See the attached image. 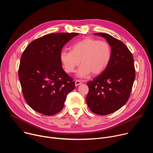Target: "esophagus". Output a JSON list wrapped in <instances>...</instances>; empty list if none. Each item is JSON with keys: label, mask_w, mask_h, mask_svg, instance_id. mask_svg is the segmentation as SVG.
<instances>
[{"label": "esophagus", "mask_w": 153, "mask_h": 153, "mask_svg": "<svg viewBox=\"0 0 153 153\" xmlns=\"http://www.w3.org/2000/svg\"><path fill=\"white\" fill-rule=\"evenodd\" d=\"M82 82L80 80H76V82H75V85H76V86H78V85H80V84H82Z\"/></svg>", "instance_id": "1"}]
</instances>
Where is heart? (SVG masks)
<instances>
[{
	"label": "heart",
	"instance_id": "obj_1",
	"mask_svg": "<svg viewBox=\"0 0 153 153\" xmlns=\"http://www.w3.org/2000/svg\"><path fill=\"white\" fill-rule=\"evenodd\" d=\"M111 55V47L107 42L86 38L74 44L71 51H62L60 60L68 73L75 71L80 60L82 65L77 71V76L84 78L91 73L97 75L103 72L110 63Z\"/></svg>",
	"mask_w": 153,
	"mask_h": 153
}]
</instances>
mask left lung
<instances>
[{
  "mask_svg": "<svg viewBox=\"0 0 153 153\" xmlns=\"http://www.w3.org/2000/svg\"><path fill=\"white\" fill-rule=\"evenodd\" d=\"M94 34L106 39L112 55L106 68L86 83L89 91L86 101L93 113L107 115L119 110L129 97L136 75L134 59L120 40L106 33Z\"/></svg>",
  "mask_w": 153,
  "mask_h": 153,
  "instance_id": "left-lung-1",
  "label": "left lung"
}]
</instances>
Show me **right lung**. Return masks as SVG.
Here are the masks:
<instances>
[{
  "mask_svg": "<svg viewBox=\"0 0 153 153\" xmlns=\"http://www.w3.org/2000/svg\"><path fill=\"white\" fill-rule=\"evenodd\" d=\"M76 33H52L39 37L22 54L19 78L28 105L38 113L52 116L60 112L68 94L75 88L73 79L62 67L60 54Z\"/></svg>",
  "mask_w": 153,
  "mask_h": 153,
  "instance_id": "obj_1",
  "label": "right lung"
}]
</instances>
